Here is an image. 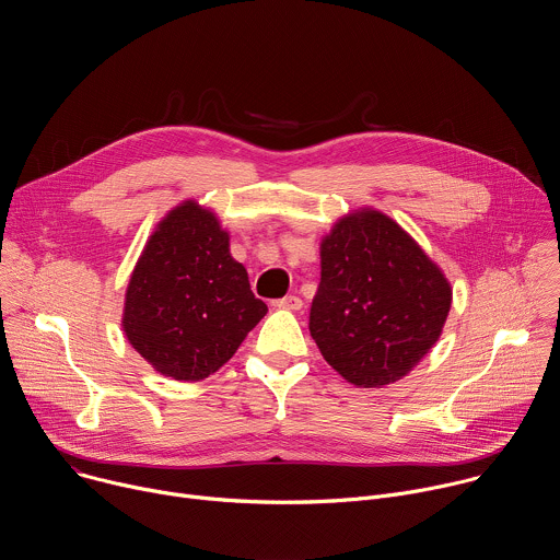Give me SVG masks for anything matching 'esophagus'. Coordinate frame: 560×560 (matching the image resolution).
Returning <instances> with one entry per match:
<instances>
[{
  "label": "esophagus",
  "instance_id": "obj_1",
  "mask_svg": "<svg viewBox=\"0 0 560 560\" xmlns=\"http://www.w3.org/2000/svg\"><path fill=\"white\" fill-rule=\"evenodd\" d=\"M275 305L281 307V310H301V307H303V301H301L296 294H290V296H283V299L275 301Z\"/></svg>",
  "mask_w": 560,
  "mask_h": 560
}]
</instances>
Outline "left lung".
<instances>
[{"label": "left lung", "mask_w": 560, "mask_h": 560, "mask_svg": "<svg viewBox=\"0 0 560 560\" xmlns=\"http://www.w3.org/2000/svg\"><path fill=\"white\" fill-rule=\"evenodd\" d=\"M450 307L443 270L381 210H352L322 238L310 335L348 383L404 378L439 341Z\"/></svg>", "instance_id": "1"}]
</instances>
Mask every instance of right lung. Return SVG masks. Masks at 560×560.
Returning <instances> with one entry per match:
<instances>
[{"instance_id": "obj_1", "label": "right lung", "mask_w": 560, "mask_h": 560, "mask_svg": "<svg viewBox=\"0 0 560 560\" xmlns=\"http://www.w3.org/2000/svg\"><path fill=\"white\" fill-rule=\"evenodd\" d=\"M266 312L230 255L219 217L186 199L148 236L126 288L121 328L159 374L192 383L228 363Z\"/></svg>"}]
</instances>
